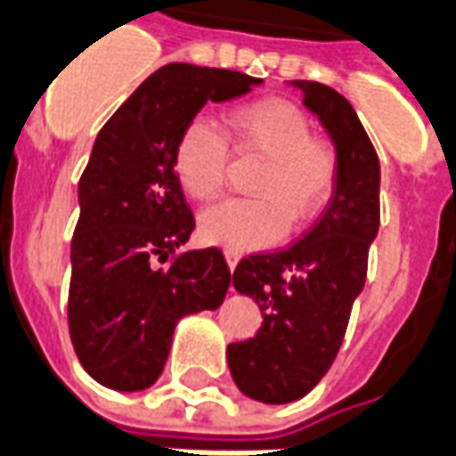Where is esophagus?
Returning <instances> with one entry per match:
<instances>
[{
    "label": "esophagus",
    "mask_w": 456,
    "mask_h": 456,
    "mask_svg": "<svg viewBox=\"0 0 456 456\" xmlns=\"http://www.w3.org/2000/svg\"><path fill=\"white\" fill-rule=\"evenodd\" d=\"M224 258H227V265H229V271H234L237 268V263L241 256L237 254V251H224Z\"/></svg>",
    "instance_id": "obj_1"
}]
</instances>
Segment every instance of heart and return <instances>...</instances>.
<instances>
[{"label": "heart", "instance_id": "b5f03b06", "mask_svg": "<svg viewBox=\"0 0 456 456\" xmlns=\"http://www.w3.org/2000/svg\"><path fill=\"white\" fill-rule=\"evenodd\" d=\"M232 147L263 164L251 178L256 198L219 202L200 215L202 241L227 251H256L278 244L288 227L302 232L331 202L338 185V154L312 134L299 106L285 99L244 103L224 116ZM174 176L193 200H215L227 178L229 144L217 127L193 118L174 142Z\"/></svg>", "mask_w": 456, "mask_h": 456}]
</instances>
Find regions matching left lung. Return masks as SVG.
<instances>
[{
    "mask_svg": "<svg viewBox=\"0 0 456 456\" xmlns=\"http://www.w3.org/2000/svg\"><path fill=\"white\" fill-rule=\"evenodd\" d=\"M289 84L331 134L338 185L305 237L282 251L248 256L232 275L237 292L256 299L263 323L254 338L229 343V372L241 394L263 403L302 399L329 372L379 229V159L357 113L326 84Z\"/></svg>",
    "mask_w": 456,
    "mask_h": 456,
    "instance_id": "1",
    "label": "left lung"
}]
</instances>
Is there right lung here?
<instances>
[{
    "label": "right lung",
    "mask_w": 456,
    "mask_h": 456,
    "mask_svg": "<svg viewBox=\"0 0 456 456\" xmlns=\"http://www.w3.org/2000/svg\"><path fill=\"white\" fill-rule=\"evenodd\" d=\"M261 82L174 62L147 77L101 127L79 178L67 322L82 367L108 389L151 387L176 323L224 302L232 273L222 251L178 254L195 219L171 154L208 101L237 99Z\"/></svg>",
    "instance_id": "obj_1"
}]
</instances>
